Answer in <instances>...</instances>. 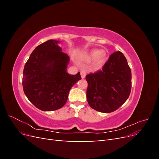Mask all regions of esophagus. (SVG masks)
I'll use <instances>...</instances> for the list:
<instances>
[{
    "label": "esophagus",
    "instance_id": "esophagus-1",
    "mask_svg": "<svg viewBox=\"0 0 159 159\" xmlns=\"http://www.w3.org/2000/svg\"><path fill=\"white\" fill-rule=\"evenodd\" d=\"M80 73H81V78H85V75H86V71L85 70H81Z\"/></svg>",
    "mask_w": 159,
    "mask_h": 159
}]
</instances>
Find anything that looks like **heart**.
<instances>
[{
	"label": "heart",
	"instance_id": "b5f03b06",
	"mask_svg": "<svg viewBox=\"0 0 159 159\" xmlns=\"http://www.w3.org/2000/svg\"><path fill=\"white\" fill-rule=\"evenodd\" d=\"M106 57V52L104 50L94 49L88 53H84L81 56L80 58L83 61H89L93 60V64L95 66H101L104 62Z\"/></svg>",
	"mask_w": 159,
	"mask_h": 159
}]
</instances>
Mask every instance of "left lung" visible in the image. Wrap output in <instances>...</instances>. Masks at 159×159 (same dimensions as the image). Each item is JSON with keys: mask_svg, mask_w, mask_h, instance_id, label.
Wrapping results in <instances>:
<instances>
[{"mask_svg": "<svg viewBox=\"0 0 159 159\" xmlns=\"http://www.w3.org/2000/svg\"><path fill=\"white\" fill-rule=\"evenodd\" d=\"M87 100L98 111L111 113L126 102L131 93V71L121 52H114L99 70L86 75Z\"/></svg>", "mask_w": 159, "mask_h": 159, "instance_id": "1", "label": "left lung"}]
</instances>
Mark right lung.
I'll return each instance as SVG.
<instances>
[{
    "mask_svg": "<svg viewBox=\"0 0 159 159\" xmlns=\"http://www.w3.org/2000/svg\"><path fill=\"white\" fill-rule=\"evenodd\" d=\"M59 42L49 40L38 46L23 71L24 92L35 107L44 111L63 107L70 89L81 80L80 72H67L70 57L61 52Z\"/></svg>",
    "mask_w": 159,
    "mask_h": 159,
    "instance_id": "1",
    "label": "right lung"
}]
</instances>
